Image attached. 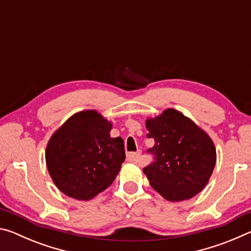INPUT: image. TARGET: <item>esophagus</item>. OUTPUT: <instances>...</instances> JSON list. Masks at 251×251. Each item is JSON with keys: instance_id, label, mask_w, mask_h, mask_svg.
<instances>
[{"instance_id": "34e87169", "label": "esophagus", "mask_w": 251, "mask_h": 251, "mask_svg": "<svg viewBox=\"0 0 251 251\" xmlns=\"http://www.w3.org/2000/svg\"><path fill=\"white\" fill-rule=\"evenodd\" d=\"M139 156H141V151L138 152H128L126 155V159L128 161H131V163H137Z\"/></svg>"}]
</instances>
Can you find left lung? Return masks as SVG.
Here are the masks:
<instances>
[{"label":"left lung","mask_w":251,"mask_h":251,"mask_svg":"<svg viewBox=\"0 0 251 251\" xmlns=\"http://www.w3.org/2000/svg\"><path fill=\"white\" fill-rule=\"evenodd\" d=\"M148 150L154 161L143 169L151 186L169 201L196 196L207 185L216 164V148L205 130L174 108L147 118Z\"/></svg>","instance_id":"obj_1"}]
</instances>
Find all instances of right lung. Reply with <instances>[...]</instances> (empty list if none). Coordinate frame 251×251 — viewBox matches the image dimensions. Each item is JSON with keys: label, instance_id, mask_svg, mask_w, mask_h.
<instances>
[{"label": "right lung", "instance_id": "add662e5", "mask_svg": "<svg viewBox=\"0 0 251 251\" xmlns=\"http://www.w3.org/2000/svg\"><path fill=\"white\" fill-rule=\"evenodd\" d=\"M112 123L94 109L71 116L50 138L46 166L66 196L90 201L112 185L125 160L124 142L110 137Z\"/></svg>", "mask_w": 251, "mask_h": 251}]
</instances>
